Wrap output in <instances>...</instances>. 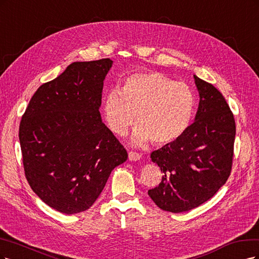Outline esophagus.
<instances>
[{
  "label": "esophagus",
  "instance_id": "34e87169",
  "mask_svg": "<svg viewBox=\"0 0 259 259\" xmlns=\"http://www.w3.org/2000/svg\"><path fill=\"white\" fill-rule=\"evenodd\" d=\"M128 157H129V160H131V161H138L141 159V155L137 152H132V151L129 152Z\"/></svg>",
  "mask_w": 259,
  "mask_h": 259
}]
</instances>
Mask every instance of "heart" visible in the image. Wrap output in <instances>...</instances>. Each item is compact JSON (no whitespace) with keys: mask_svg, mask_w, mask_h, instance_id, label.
Listing matches in <instances>:
<instances>
[{"mask_svg":"<svg viewBox=\"0 0 259 259\" xmlns=\"http://www.w3.org/2000/svg\"><path fill=\"white\" fill-rule=\"evenodd\" d=\"M194 107L195 97L188 86L158 72L129 75L120 91L112 89L103 101L105 120L116 135H126L137 115L132 142L138 145L149 140L155 145L179 140L189 127Z\"/></svg>","mask_w":259,"mask_h":259,"instance_id":"b5f03b06","label":"heart"}]
</instances>
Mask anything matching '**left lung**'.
Returning a JSON list of instances; mask_svg holds the SVG:
<instances>
[{
	"label": "left lung",
	"mask_w": 259,
	"mask_h": 259,
	"mask_svg": "<svg viewBox=\"0 0 259 259\" xmlns=\"http://www.w3.org/2000/svg\"><path fill=\"white\" fill-rule=\"evenodd\" d=\"M199 91L195 121L179 140L151 154L163 173L148 196L163 211L186 212L211 199L228 180L236 122L226 100L210 82L194 76Z\"/></svg>",
	"instance_id": "1"
}]
</instances>
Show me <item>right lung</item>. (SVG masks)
Here are the masks:
<instances>
[{
    "label": "right lung",
    "instance_id": "right-lung-1",
    "mask_svg": "<svg viewBox=\"0 0 259 259\" xmlns=\"http://www.w3.org/2000/svg\"><path fill=\"white\" fill-rule=\"evenodd\" d=\"M111 59L73 62L33 95L19 126L26 179L55 210L86 211L128 154L102 122L103 80Z\"/></svg>",
    "mask_w": 259,
    "mask_h": 259
}]
</instances>
